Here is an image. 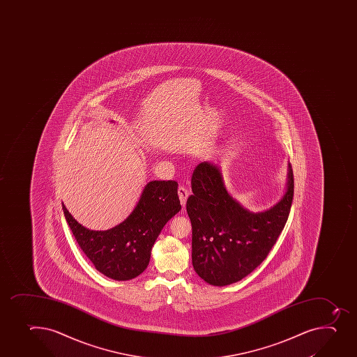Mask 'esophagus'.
<instances>
[{
    "mask_svg": "<svg viewBox=\"0 0 357 357\" xmlns=\"http://www.w3.org/2000/svg\"><path fill=\"white\" fill-rule=\"evenodd\" d=\"M178 195H179V200H181V206L185 207L188 198V190H186L184 186H181V188H178Z\"/></svg>",
    "mask_w": 357,
    "mask_h": 357,
    "instance_id": "34e87169",
    "label": "esophagus"
}]
</instances>
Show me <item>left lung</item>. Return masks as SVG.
Returning <instances> with one entry per match:
<instances>
[{
    "mask_svg": "<svg viewBox=\"0 0 357 357\" xmlns=\"http://www.w3.org/2000/svg\"><path fill=\"white\" fill-rule=\"evenodd\" d=\"M191 185L186 211L193 268L211 285L238 282L264 261L284 229L293 199L292 166L287 162L282 198L261 212H251L230 195L214 162L197 165Z\"/></svg>",
    "mask_w": 357,
    "mask_h": 357,
    "instance_id": "1",
    "label": "left lung"
}]
</instances>
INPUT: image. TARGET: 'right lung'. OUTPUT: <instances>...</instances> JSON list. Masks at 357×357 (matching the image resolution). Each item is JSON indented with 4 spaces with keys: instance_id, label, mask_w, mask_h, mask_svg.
<instances>
[{
    "instance_id": "add662e5",
    "label": "right lung",
    "mask_w": 357,
    "mask_h": 357,
    "mask_svg": "<svg viewBox=\"0 0 357 357\" xmlns=\"http://www.w3.org/2000/svg\"><path fill=\"white\" fill-rule=\"evenodd\" d=\"M181 209L178 183L172 181H149L132 212L110 229L86 228L63 204L79 247L98 271L114 280H130L148 268L157 237Z\"/></svg>"
}]
</instances>
